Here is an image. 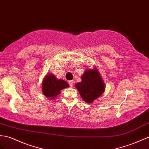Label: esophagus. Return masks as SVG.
Instances as JSON below:
<instances>
[{"mask_svg":"<svg viewBox=\"0 0 149 149\" xmlns=\"http://www.w3.org/2000/svg\"><path fill=\"white\" fill-rule=\"evenodd\" d=\"M68 84H69V86H70V87L73 86V85H74V82H73V81H70L69 82H68Z\"/></svg>","mask_w":149,"mask_h":149,"instance_id":"esophagus-1","label":"esophagus"}]
</instances>
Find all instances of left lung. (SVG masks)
<instances>
[{"mask_svg":"<svg viewBox=\"0 0 149 149\" xmlns=\"http://www.w3.org/2000/svg\"><path fill=\"white\" fill-rule=\"evenodd\" d=\"M82 82L75 84L84 101L92 102L104 91V84L99 72L94 70H87L82 75Z\"/></svg>","mask_w":149,"mask_h":149,"instance_id":"obj_1","label":"left lung"}]
</instances>
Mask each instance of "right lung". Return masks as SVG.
<instances>
[{
  "mask_svg": "<svg viewBox=\"0 0 149 149\" xmlns=\"http://www.w3.org/2000/svg\"><path fill=\"white\" fill-rule=\"evenodd\" d=\"M68 84L63 80L56 79L54 75L48 74L46 76L42 84V90L45 96L54 99L61 90L67 88Z\"/></svg>",
  "mask_w": 149,
  "mask_h": 149,
  "instance_id": "obj_1",
  "label": "right lung"
}]
</instances>
